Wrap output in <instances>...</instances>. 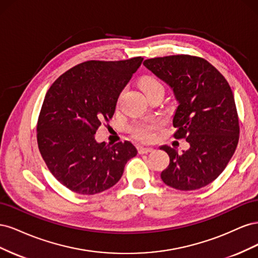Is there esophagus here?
<instances>
[{
  "mask_svg": "<svg viewBox=\"0 0 258 258\" xmlns=\"http://www.w3.org/2000/svg\"><path fill=\"white\" fill-rule=\"evenodd\" d=\"M153 151H154L153 147H146V146H142V145L138 146L139 154H147V153H151Z\"/></svg>",
  "mask_w": 258,
  "mask_h": 258,
  "instance_id": "1",
  "label": "esophagus"
}]
</instances>
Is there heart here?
<instances>
[{
	"label": "heart",
	"instance_id": "1",
	"mask_svg": "<svg viewBox=\"0 0 258 258\" xmlns=\"http://www.w3.org/2000/svg\"><path fill=\"white\" fill-rule=\"evenodd\" d=\"M142 88L145 92L151 91L156 88H163L162 84L154 76H146L142 80ZM160 126V122L157 120H147V121H139L131 131L134 136L142 141H151L155 136V131Z\"/></svg>",
	"mask_w": 258,
	"mask_h": 258
}]
</instances>
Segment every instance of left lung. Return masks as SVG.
<instances>
[{
  "label": "left lung",
  "instance_id": "8db88e82",
  "mask_svg": "<svg viewBox=\"0 0 258 258\" xmlns=\"http://www.w3.org/2000/svg\"><path fill=\"white\" fill-rule=\"evenodd\" d=\"M143 64L173 90L178 102L173 136L190 145L182 154L160 147L170 157L161 179L178 190L209 185L228 165L239 141L238 113L228 82L207 60L189 54L152 58Z\"/></svg>",
  "mask_w": 258,
  "mask_h": 258
}]
</instances>
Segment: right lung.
I'll return each instance as SVG.
<instances>
[{
  "label": "right lung",
  "mask_w": 258,
  "mask_h": 258,
  "mask_svg": "<svg viewBox=\"0 0 258 258\" xmlns=\"http://www.w3.org/2000/svg\"><path fill=\"white\" fill-rule=\"evenodd\" d=\"M143 61L83 62L59 76L46 93L37 120V145L52 175L80 195H95L119 181L138 151L129 141L98 143L122 89Z\"/></svg>",
  "instance_id": "right-lung-1"
}]
</instances>
